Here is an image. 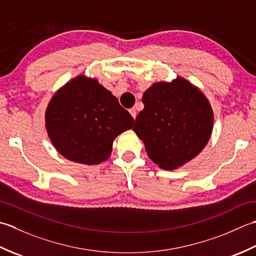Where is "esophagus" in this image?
I'll use <instances>...</instances> for the list:
<instances>
[{
    "label": "esophagus",
    "instance_id": "34e87169",
    "mask_svg": "<svg viewBox=\"0 0 256 256\" xmlns=\"http://www.w3.org/2000/svg\"><path fill=\"white\" fill-rule=\"evenodd\" d=\"M129 112H130V114H132V118L136 119V117H137V112H136V108L129 109Z\"/></svg>",
    "mask_w": 256,
    "mask_h": 256
}]
</instances>
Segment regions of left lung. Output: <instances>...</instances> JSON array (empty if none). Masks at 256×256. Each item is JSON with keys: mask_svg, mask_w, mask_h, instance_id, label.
Listing matches in <instances>:
<instances>
[{"mask_svg": "<svg viewBox=\"0 0 256 256\" xmlns=\"http://www.w3.org/2000/svg\"><path fill=\"white\" fill-rule=\"evenodd\" d=\"M136 118V134L148 157L164 170H176L196 157L210 140L213 110L199 88L186 78L151 85Z\"/></svg>", "mask_w": 256, "mask_h": 256, "instance_id": "1", "label": "left lung"}]
</instances>
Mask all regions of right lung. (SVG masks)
I'll return each instance as SVG.
<instances>
[{"label":"right lung","instance_id":"add662e5","mask_svg":"<svg viewBox=\"0 0 256 256\" xmlns=\"http://www.w3.org/2000/svg\"><path fill=\"white\" fill-rule=\"evenodd\" d=\"M134 118L96 78L78 75L60 87L45 112L52 144L70 161L94 166L112 154L114 138Z\"/></svg>","mask_w":256,"mask_h":256}]
</instances>
